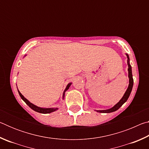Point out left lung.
Wrapping results in <instances>:
<instances>
[{
	"label": "left lung",
	"mask_w": 149,
	"mask_h": 149,
	"mask_svg": "<svg viewBox=\"0 0 149 149\" xmlns=\"http://www.w3.org/2000/svg\"><path fill=\"white\" fill-rule=\"evenodd\" d=\"M127 57V65H128V77H129V86L128 88L126 90L125 94L123 95V97L122 98L119 102H118L112 108H110V109L108 110H96L97 112L100 113H110L112 112H114V111H116L117 110L119 109V108L122 107V106L124 104V103L127 101V100L129 98L130 95L131 94V92L132 91L133 85V75H132V66L130 64V58L128 56L127 54H126Z\"/></svg>",
	"instance_id": "1"
}]
</instances>
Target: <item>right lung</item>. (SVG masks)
Here are the masks:
<instances>
[{
    "label": "right lung",
    "mask_w": 149,
    "mask_h": 149,
    "mask_svg": "<svg viewBox=\"0 0 149 149\" xmlns=\"http://www.w3.org/2000/svg\"><path fill=\"white\" fill-rule=\"evenodd\" d=\"M72 83H70V84H68L66 88H65L64 93H63V98L62 99H64V95H65V92L66 91L69 89V87H70V85H71ZM18 91V89H17ZM18 93H19V95L20 96V97L22 98V99L24 100V101L26 103V104L29 106V107L31 108L32 110H33L35 112H39V113H41V114H49V113H51L52 112H54V111H56V110H58V108H41V107H37V106H35V104H32L31 102H30L28 100L26 99V98H25L23 95H22V93H20L19 91H18Z\"/></svg>",
    "instance_id": "right-lung-1"
}]
</instances>
